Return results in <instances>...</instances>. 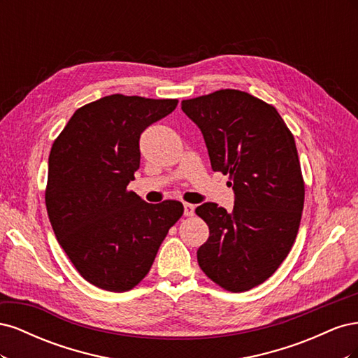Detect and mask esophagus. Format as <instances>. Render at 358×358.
I'll return each instance as SVG.
<instances>
[{
  "instance_id": "esophagus-1",
  "label": "esophagus",
  "mask_w": 358,
  "mask_h": 358,
  "mask_svg": "<svg viewBox=\"0 0 358 358\" xmlns=\"http://www.w3.org/2000/svg\"><path fill=\"white\" fill-rule=\"evenodd\" d=\"M194 210H196V206L194 204H191V203L183 204V213H185V216H192Z\"/></svg>"
}]
</instances>
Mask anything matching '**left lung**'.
Returning a JSON list of instances; mask_svg holds the SVG:
<instances>
[{
	"label": "left lung",
	"mask_w": 358,
	"mask_h": 358,
	"mask_svg": "<svg viewBox=\"0 0 358 358\" xmlns=\"http://www.w3.org/2000/svg\"><path fill=\"white\" fill-rule=\"evenodd\" d=\"M182 110L204 137L213 171L229 175L233 212L203 203L209 225L197 251L206 276L227 291H248L272 276L296 241L305 203L294 136L273 106L221 90L183 100Z\"/></svg>",
	"instance_id": "8db88e82"
}]
</instances>
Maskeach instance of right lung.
<instances>
[{
	"label": "right lung",
	"mask_w": 358,
	"mask_h": 358,
	"mask_svg": "<svg viewBox=\"0 0 358 358\" xmlns=\"http://www.w3.org/2000/svg\"><path fill=\"white\" fill-rule=\"evenodd\" d=\"M176 106L107 95L76 110L52 145L45 200L53 233L82 278L101 289L134 288L183 213L180 201L150 204L127 189L140 167V134Z\"/></svg>",
	"instance_id": "add662e5"
}]
</instances>
